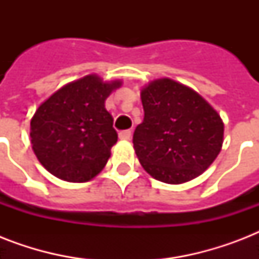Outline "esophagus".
<instances>
[{
	"label": "esophagus",
	"mask_w": 259,
	"mask_h": 259,
	"mask_svg": "<svg viewBox=\"0 0 259 259\" xmlns=\"http://www.w3.org/2000/svg\"><path fill=\"white\" fill-rule=\"evenodd\" d=\"M119 138L123 140V141H129L130 138H132V130H122V132H119Z\"/></svg>",
	"instance_id": "esophagus-1"
}]
</instances>
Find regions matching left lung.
Instances as JSON below:
<instances>
[{"label":"left lung","instance_id":"8db88e82","mask_svg":"<svg viewBox=\"0 0 259 259\" xmlns=\"http://www.w3.org/2000/svg\"><path fill=\"white\" fill-rule=\"evenodd\" d=\"M144 121L133 144L144 169L154 179L181 184L204 172L222 149L223 122L193 90L158 79L141 91Z\"/></svg>","mask_w":259,"mask_h":259}]
</instances>
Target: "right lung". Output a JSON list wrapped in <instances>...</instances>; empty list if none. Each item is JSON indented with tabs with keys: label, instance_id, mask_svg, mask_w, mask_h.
Instances as JSON below:
<instances>
[{
	"label": "right lung",
	"instance_id": "right-lung-1",
	"mask_svg": "<svg viewBox=\"0 0 259 259\" xmlns=\"http://www.w3.org/2000/svg\"><path fill=\"white\" fill-rule=\"evenodd\" d=\"M121 82L87 75L68 83L40 105L30 121L32 148L54 176L71 183L91 180L105 168L117 142L105 101Z\"/></svg>",
	"mask_w": 259,
	"mask_h": 259
}]
</instances>
